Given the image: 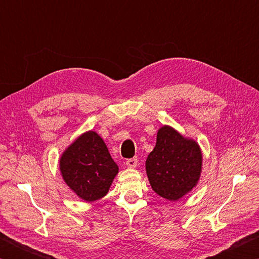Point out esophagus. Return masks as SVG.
I'll return each mask as SVG.
<instances>
[{
	"label": "esophagus",
	"instance_id": "esophagus-1",
	"mask_svg": "<svg viewBox=\"0 0 259 259\" xmlns=\"http://www.w3.org/2000/svg\"><path fill=\"white\" fill-rule=\"evenodd\" d=\"M137 162H138L137 157H131V159H128L125 161V164L128 168H135V166L137 165Z\"/></svg>",
	"mask_w": 259,
	"mask_h": 259
}]
</instances>
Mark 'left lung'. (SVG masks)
<instances>
[{"mask_svg":"<svg viewBox=\"0 0 259 259\" xmlns=\"http://www.w3.org/2000/svg\"><path fill=\"white\" fill-rule=\"evenodd\" d=\"M202 165L198 144L168 125L157 131L156 145L146 160V172L156 194L169 201L181 199L196 185Z\"/></svg>","mask_w":259,"mask_h":259,"instance_id":"1","label":"left lung"}]
</instances>
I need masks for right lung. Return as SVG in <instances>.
Returning <instances> with one entry per match:
<instances>
[{
    "mask_svg": "<svg viewBox=\"0 0 259 259\" xmlns=\"http://www.w3.org/2000/svg\"><path fill=\"white\" fill-rule=\"evenodd\" d=\"M60 171L67 185L85 201L107 194L119 166L99 136L89 131L78 137L60 159Z\"/></svg>",
    "mask_w": 259,
    "mask_h": 259,
    "instance_id": "add662e5",
    "label": "right lung"
}]
</instances>
